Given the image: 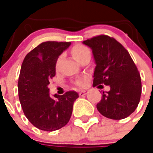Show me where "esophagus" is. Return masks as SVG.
<instances>
[{
	"instance_id": "1",
	"label": "esophagus",
	"mask_w": 153,
	"mask_h": 153,
	"mask_svg": "<svg viewBox=\"0 0 153 153\" xmlns=\"http://www.w3.org/2000/svg\"><path fill=\"white\" fill-rule=\"evenodd\" d=\"M88 91H86V90H82V91H79V96L80 97H83V96H85L86 94H88Z\"/></svg>"
}]
</instances>
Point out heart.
<instances>
[{
    "mask_svg": "<svg viewBox=\"0 0 153 153\" xmlns=\"http://www.w3.org/2000/svg\"><path fill=\"white\" fill-rule=\"evenodd\" d=\"M71 54H72L74 58L78 62L82 58V56H84L87 54H91V53H90V50L85 46H83V45H76L71 49ZM78 84L79 86H82L83 85V82L79 81L78 82Z\"/></svg>",
    "mask_w": 153,
    "mask_h": 153,
    "instance_id": "heart-1",
    "label": "heart"
}]
</instances>
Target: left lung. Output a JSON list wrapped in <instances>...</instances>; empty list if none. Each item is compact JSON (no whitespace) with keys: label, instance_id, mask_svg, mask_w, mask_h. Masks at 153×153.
Here are the masks:
<instances>
[{"label":"left lung","instance_id":"8db88e82","mask_svg":"<svg viewBox=\"0 0 153 153\" xmlns=\"http://www.w3.org/2000/svg\"><path fill=\"white\" fill-rule=\"evenodd\" d=\"M82 43L91 48L97 65L93 86L110 87L108 91H103L101 100L97 105L98 111L110 119L127 117L137 108L142 91L140 74L128 51L105 35Z\"/></svg>","mask_w":153,"mask_h":153}]
</instances>
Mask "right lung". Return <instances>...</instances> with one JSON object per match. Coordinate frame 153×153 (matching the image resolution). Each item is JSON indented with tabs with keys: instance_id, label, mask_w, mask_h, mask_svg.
I'll list each match as a JSON object with an SVG mask.
<instances>
[{
	"instance_id": "right-lung-1",
	"label": "right lung",
	"mask_w": 153,
	"mask_h": 153,
	"mask_svg": "<svg viewBox=\"0 0 153 153\" xmlns=\"http://www.w3.org/2000/svg\"><path fill=\"white\" fill-rule=\"evenodd\" d=\"M71 42H43L27 54L19 74V97L25 116L36 128L53 131L70 121L76 91L49 96V80L56 74L58 56Z\"/></svg>"
}]
</instances>
